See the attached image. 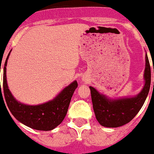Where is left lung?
I'll return each instance as SVG.
<instances>
[{
  "instance_id": "1",
  "label": "left lung",
  "mask_w": 154,
  "mask_h": 154,
  "mask_svg": "<svg viewBox=\"0 0 154 154\" xmlns=\"http://www.w3.org/2000/svg\"><path fill=\"white\" fill-rule=\"evenodd\" d=\"M144 80L143 89L138 94L121 98L109 97L105 94L99 93L94 87L89 86L94 113L101 125L108 128L122 126L129 123L140 111L146 101L150 88L151 70L147 53L146 54Z\"/></svg>"
}]
</instances>
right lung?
I'll return each instance as SVG.
<instances>
[{
  "instance_id": "right-lung-1",
  "label": "right lung",
  "mask_w": 154,
  "mask_h": 154,
  "mask_svg": "<svg viewBox=\"0 0 154 154\" xmlns=\"http://www.w3.org/2000/svg\"><path fill=\"white\" fill-rule=\"evenodd\" d=\"M10 52L6 58L3 69L4 95L8 109L10 110L11 113L18 122L29 128L42 131H49L55 129L62 122L67 113L72 94L74 93L75 89L77 88V81L72 82L68 86L64 88L54 98L47 102L35 105H30L20 102L11 94L7 83L6 66ZM0 89L1 97H2L1 85Z\"/></svg>"
}]
</instances>
